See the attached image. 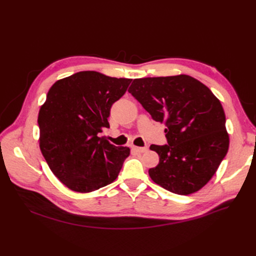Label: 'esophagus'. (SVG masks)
I'll return each instance as SVG.
<instances>
[{
  "label": "esophagus",
  "instance_id": "esophagus-1",
  "mask_svg": "<svg viewBox=\"0 0 256 256\" xmlns=\"http://www.w3.org/2000/svg\"><path fill=\"white\" fill-rule=\"evenodd\" d=\"M148 147H136V146H132V150L138 152V154H143L145 152H147Z\"/></svg>",
  "mask_w": 256,
  "mask_h": 256
}]
</instances>
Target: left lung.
<instances>
[{"label":"left lung","mask_w":256,"mask_h":256,"mask_svg":"<svg viewBox=\"0 0 256 256\" xmlns=\"http://www.w3.org/2000/svg\"><path fill=\"white\" fill-rule=\"evenodd\" d=\"M128 92L152 118L164 122L166 145L150 176L176 194L198 191L210 180L228 150L226 114L206 85L187 74L134 79Z\"/></svg>","instance_id":"1"}]
</instances>
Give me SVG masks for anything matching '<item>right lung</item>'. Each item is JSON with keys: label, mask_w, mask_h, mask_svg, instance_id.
Returning <instances> with one entry per match:
<instances>
[{"label": "right lung", "mask_w": 256, "mask_h": 256, "mask_svg": "<svg viewBox=\"0 0 256 256\" xmlns=\"http://www.w3.org/2000/svg\"><path fill=\"white\" fill-rule=\"evenodd\" d=\"M131 79L80 72L54 83L38 114L40 146L53 174L76 192H92L113 182L129 147L99 138L109 128L112 104Z\"/></svg>", "instance_id": "obj_1"}]
</instances>
